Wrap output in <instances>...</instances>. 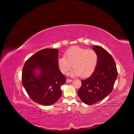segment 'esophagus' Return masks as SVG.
<instances>
[{
  "mask_svg": "<svg viewBox=\"0 0 134 134\" xmlns=\"http://www.w3.org/2000/svg\"><path fill=\"white\" fill-rule=\"evenodd\" d=\"M72 81V80L71 79H67L66 80L67 83H70Z\"/></svg>",
  "mask_w": 134,
  "mask_h": 134,
  "instance_id": "34e87169",
  "label": "esophagus"
}]
</instances>
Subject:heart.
I'll return each instance as SVG.
<instances>
[{
	"instance_id": "obj_1",
	"label": "heart",
	"mask_w": 134,
	"mask_h": 134,
	"mask_svg": "<svg viewBox=\"0 0 134 134\" xmlns=\"http://www.w3.org/2000/svg\"><path fill=\"white\" fill-rule=\"evenodd\" d=\"M98 55L93 50L75 47L68 50L64 57L58 59V66L60 71L66 74L72 67V76L79 75L86 77L91 75L97 67Z\"/></svg>"
}]
</instances>
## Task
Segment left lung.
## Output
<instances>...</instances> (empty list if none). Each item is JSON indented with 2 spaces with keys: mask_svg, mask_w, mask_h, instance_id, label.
<instances>
[{
  "mask_svg": "<svg viewBox=\"0 0 134 134\" xmlns=\"http://www.w3.org/2000/svg\"><path fill=\"white\" fill-rule=\"evenodd\" d=\"M92 49L98 55L97 67L88 78L82 80V86L77 92L81 100L88 105L107 97L112 92L118 76L116 63L111 55L98 46Z\"/></svg>",
  "mask_w": 134,
  "mask_h": 134,
  "instance_id": "1",
  "label": "left lung"
}]
</instances>
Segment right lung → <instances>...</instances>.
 <instances>
[{"label": "right lung", "mask_w": 134, "mask_h": 134, "mask_svg": "<svg viewBox=\"0 0 134 134\" xmlns=\"http://www.w3.org/2000/svg\"><path fill=\"white\" fill-rule=\"evenodd\" d=\"M58 50L44 49L32 55L25 62L22 71V84L30 98L35 102L50 105L61 97V86L66 82L58 66ZM41 69L36 75L35 71Z\"/></svg>", "instance_id": "right-lung-1"}]
</instances>
